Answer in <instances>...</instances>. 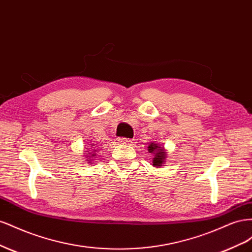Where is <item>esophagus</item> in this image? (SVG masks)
<instances>
[{
  "instance_id": "34e87169",
  "label": "esophagus",
  "mask_w": 252,
  "mask_h": 252,
  "mask_svg": "<svg viewBox=\"0 0 252 252\" xmlns=\"http://www.w3.org/2000/svg\"><path fill=\"white\" fill-rule=\"evenodd\" d=\"M119 142L121 144H130L132 142V140L131 139H127V138H120Z\"/></svg>"
}]
</instances>
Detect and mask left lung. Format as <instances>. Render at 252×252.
I'll return each instance as SVG.
<instances>
[{
  "label": "left lung",
  "instance_id": "obj_1",
  "mask_svg": "<svg viewBox=\"0 0 252 252\" xmlns=\"http://www.w3.org/2000/svg\"><path fill=\"white\" fill-rule=\"evenodd\" d=\"M148 152L154 156V158H152V166L157 167V168L164 166L167 158V151L163 146L158 143H150L148 146Z\"/></svg>",
  "mask_w": 252,
  "mask_h": 252
}]
</instances>
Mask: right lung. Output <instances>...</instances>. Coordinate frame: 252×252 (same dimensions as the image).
Here are the masks:
<instances>
[{"instance_id":"obj_1","label":"right lung","mask_w":252,"mask_h":252,"mask_svg":"<svg viewBox=\"0 0 252 252\" xmlns=\"http://www.w3.org/2000/svg\"><path fill=\"white\" fill-rule=\"evenodd\" d=\"M90 146V148H85V154H83V155H85V159L86 161H88L87 163H90V164H93L94 162V158H95V156H96V151H97V149H96V147H95V145L93 143V144H90L89 145Z\"/></svg>"}]
</instances>
